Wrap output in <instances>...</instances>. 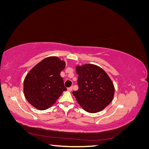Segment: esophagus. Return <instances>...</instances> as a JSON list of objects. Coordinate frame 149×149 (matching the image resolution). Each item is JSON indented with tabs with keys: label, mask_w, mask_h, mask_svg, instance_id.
Returning <instances> with one entry per match:
<instances>
[{
	"label": "esophagus",
	"mask_w": 149,
	"mask_h": 149,
	"mask_svg": "<svg viewBox=\"0 0 149 149\" xmlns=\"http://www.w3.org/2000/svg\"><path fill=\"white\" fill-rule=\"evenodd\" d=\"M67 89H68V91H71L72 89H73V87H70V88H68Z\"/></svg>",
	"instance_id": "esophagus-1"
}]
</instances>
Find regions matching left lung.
Here are the masks:
<instances>
[{"label": "left lung", "instance_id": "left-lung-1", "mask_svg": "<svg viewBox=\"0 0 149 149\" xmlns=\"http://www.w3.org/2000/svg\"><path fill=\"white\" fill-rule=\"evenodd\" d=\"M78 89L73 91L78 103L89 113L102 111L112 102L114 86L106 72L93 64L76 66Z\"/></svg>", "mask_w": 149, "mask_h": 149}]
</instances>
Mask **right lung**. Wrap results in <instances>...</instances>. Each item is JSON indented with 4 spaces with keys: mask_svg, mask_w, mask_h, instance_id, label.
Wrapping results in <instances>:
<instances>
[{
    "mask_svg": "<svg viewBox=\"0 0 149 149\" xmlns=\"http://www.w3.org/2000/svg\"><path fill=\"white\" fill-rule=\"evenodd\" d=\"M66 63L56 56H49L39 62L26 75L24 93L26 100L38 110L50 107L66 91L60 76Z\"/></svg>",
    "mask_w": 149,
    "mask_h": 149,
    "instance_id": "obj_1",
    "label": "right lung"
}]
</instances>
